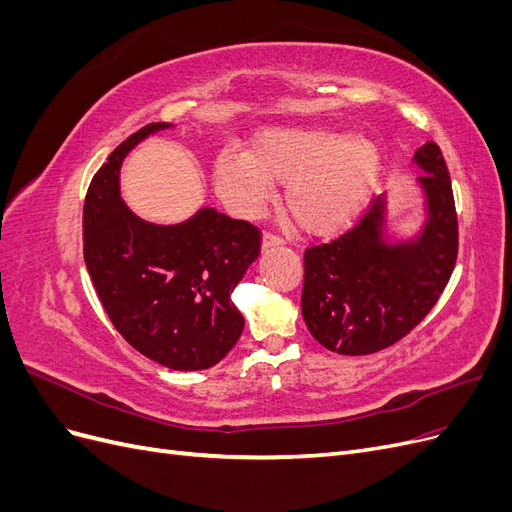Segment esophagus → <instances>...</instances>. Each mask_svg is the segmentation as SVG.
Segmentation results:
<instances>
[{"label":"esophagus","mask_w":512,"mask_h":512,"mask_svg":"<svg viewBox=\"0 0 512 512\" xmlns=\"http://www.w3.org/2000/svg\"><path fill=\"white\" fill-rule=\"evenodd\" d=\"M282 243H284L282 237L273 235V232H265V235H262V247H273V245H282Z\"/></svg>","instance_id":"esophagus-1"}]
</instances>
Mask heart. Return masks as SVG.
Returning a JSON list of instances; mask_svg holds the SVG:
<instances>
[{
    "label": "heart",
    "instance_id": "b5f03b06",
    "mask_svg": "<svg viewBox=\"0 0 512 512\" xmlns=\"http://www.w3.org/2000/svg\"><path fill=\"white\" fill-rule=\"evenodd\" d=\"M382 170V151L367 136L324 128L260 132L245 153H220L213 183L226 205L252 218L286 185L284 209L309 235H331L354 220Z\"/></svg>",
    "mask_w": 512,
    "mask_h": 512
}]
</instances>
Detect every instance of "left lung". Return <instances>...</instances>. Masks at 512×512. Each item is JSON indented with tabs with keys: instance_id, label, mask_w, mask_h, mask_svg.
<instances>
[{
	"instance_id": "8db88e82",
	"label": "left lung",
	"mask_w": 512,
	"mask_h": 512,
	"mask_svg": "<svg viewBox=\"0 0 512 512\" xmlns=\"http://www.w3.org/2000/svg\"><path fill=\"white\" fill-rule=\"evenodd\" d=\"M429 220L410 243H382L384 200H374L344 235L305 250L301 312L324 348L348 356L374 354L406 337L438 303L459 252L453 185L442 151L425 143L414 153Z\"/></svg>"
}]
</instances>
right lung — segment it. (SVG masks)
<instances>
[{
	"label": "right lung",
	"instance_id": "right-lung-1",
	"mask_svg": "<svg viewBox=\"0 0 512 512\" xmlns=\"http://www.w3.org/2000/svg\"><path fill=\"white\" fill-rule=\"evenodd\" d=\"M170 123L128 136L89 183L83 256L104 312L147 359L179 371L220 363L243 333L230 294L258 258L260 228L200 209L175 226L149 224L123 205L119 168L128 151Z\"/></svg>",
	"mask_w": 512,
	"mask_h": 512
}]
</instances>
